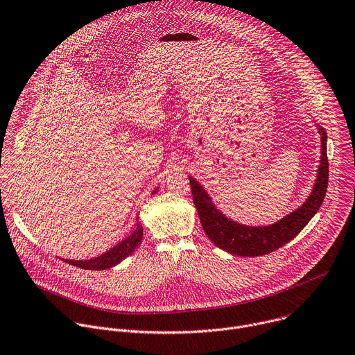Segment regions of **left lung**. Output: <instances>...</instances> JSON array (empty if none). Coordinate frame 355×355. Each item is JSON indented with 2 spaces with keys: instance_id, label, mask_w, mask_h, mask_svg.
Masks as SVG:
<instances>
[{
  "instance_id": "obj_1",
  "label": "left lung",
  "mask_w": 355,
  "mask_h": 355,
  "mask_svg": "<svg viewBox=\"0 0 355 355\" xmlns=\"http://www.w3.org/2000/svg\"><path fill=\"white\" fill-rule=\"evenodd\" d=\"M322 137V159L318 171V179L309 198L287 217L281 218L268 227H246L228 220L214 207L205 190L190 179L193 202L197 208L201 227L209 241L216 246L236 256H263L271 253L294 239L311 221L320 208L327 191L329 161H327V134L319 125Z\"/></svg>"
}]
</instances>
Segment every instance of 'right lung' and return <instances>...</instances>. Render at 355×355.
<instances>
[{
    "label": "right lung",
    "instance_id": "right-lung-1",
    "mask_svg": "<svg viewBox=\"0 0 355 355\" xmlns=\"http://www.w3.org/2000/svg\"><path fill=\"white\" fill-rule=\"evenodd\" d=\"M155 193H157V189L153 191V194ZM141 239H143V225L137 224L134 232L128 238H125L124 241L117 243L113 249L101 254L99 257L89 259V260H64V259L62 260L67 261L68 264H73L85 270H106L116 266L117 263L124 260L127 256H130L135 250V248L139 245Z\"/></svg>",
    "mask_w": 355,
    "mask_h": 355
}]
</instances>
